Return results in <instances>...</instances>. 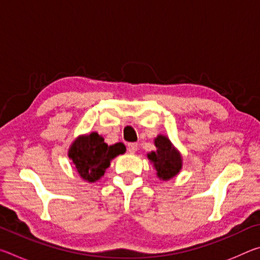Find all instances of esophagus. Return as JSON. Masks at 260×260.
<instances>
[{"label": "esophagus", "mask_w": 260, "mask_h": 260, "mask_svg": "<svg viewBox=\"0 0 260 260\" xmlns=\"http://www.w3.org/2000/svg\"><path fill=\"white\" fill-rule=\"evenodd\" d=\"M127 149H128V151L131 153H134L136 150H138V143H128V146H127Z\"/></svg>", "instance_id": "34e87169"}]
</instances>
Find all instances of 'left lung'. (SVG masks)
Listing matches in <instances>:
<instances>
[{
	"mask_svg": "<svg viewBox=\"0 0 260 260\" xmlns=\"http://www.w3.org/2000/svg\"><path fill=\"white\" fill-rule=\"evenodd\" d=\"M155 146L157 150L148 153V159L152 162L157 171V177L162 181H167L178 175L181 171L182 157L169 138L164 135L157 136L155 139Z\"/></svg>",
	"mask_w": 260,
	"mask_h": 260,
	"instance_id": "obj_1",
	"label": "left lung"
}]
</instances>
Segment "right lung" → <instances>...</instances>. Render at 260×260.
I'll list each match as a JSON object with an SVG mask.
<instances>
[{"label":"right lung","instance_id":"right-lung-1","mask_svg":"<svg viewBox=\"0 0 260 260\" xmlns=\"http://www.w3.org/2000/svg\"><path fill=\"white\" fill-rule=\"evenodd\" d=\"M125 151L122 143L108 146L102 136L93 132L74 140L69 149V158L82 180L95 182L103 177L110 161Z\"/></svg>","mask_w":260,"mask_h":260}]
</instances>
